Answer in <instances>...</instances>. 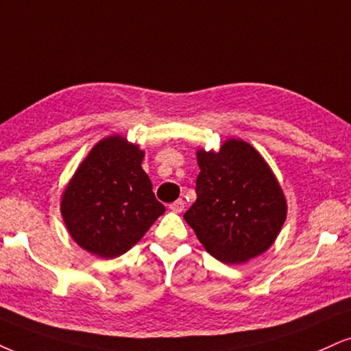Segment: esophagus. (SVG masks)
<instances>
[{
  "label": "esophagus",
  "instance_id": "34e87169",
  "mask_svg": "<svg viewBox=\"0 0 351 351\" xmlns=\"http://www.w3.org/2000/svg\"><path fill=\"white\" fill-rule=\"evenodd\" d=\"M184 206H185L184 200H176L174 203H171V205H169V208H171V211H174V213H182Z\"/></svg>",
  "mask_w": 351,
  "mask_h": 351
}]
</instances>
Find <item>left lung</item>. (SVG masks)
Segmentation results:
<instances>
[{
  "label": "left lung",
  "mask_w": 351,
  "mask_h": 351,
  "mask_svg": "<svg viewBox=\"0 0 351 351\" xmlns=\"http://www.w3.org/2000/svg\"><path fill=\"white\" fill-rule=\"evenodd\" d=\"M197 200L184 219L206 252L224 263H242L274 244L287 200L261 153L229 138L218 153L197 151Z\"/></svg>",
  "instance_id": "obj_1"
}]
</instances>
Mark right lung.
Masks as SVG:
<instances>
[{"instance_id":"right-lung-1","label":"right lung","mask_w":351,"mask_h":351,"mask_svg":"<svg viewBox=\"0 0 351 351\" xmlns=\"http://www.w3.org/2000/svg\"><path fill=\"white\" fill-rule=\"evenodd\" d=\"M143 158L140 146L112 135L99 141L76 169L60 210L80 247L102 258L119 257L166 211L143 171Z\"/></svg>"}]
</instances>
